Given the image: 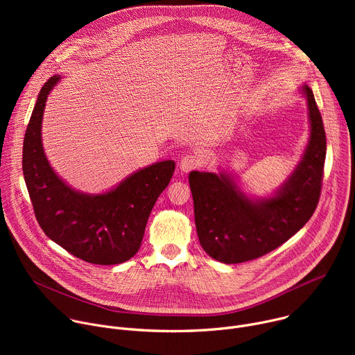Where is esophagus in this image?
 Here are the masks:
<instances>
[{"instance_id":"1","label":"esophagus","mask_w":355,"mask_h":355,"mask_svg":"<svg viewBox=\"0 0 355 355\" xmlns=\"http://www.w3.org/2000/svg\"><path fill=\"white\" fill-rule=\"evenodd\" d=\"M198 166H200V159L196 155H185L180 160V170L182 173H189L191 170L196 168Z\"/></svg>"}]
</instances>
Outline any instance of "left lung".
Here are the masks:
<instances>
[{"label": "left lung", "mask_w": 355, "mask_h": 355, "mask_svg": "<svg viewBox=\"0 0 355 355\" xmlns=\"http://www.w3.org/2000/svg\"><path fill=\"white\" fill-rule=\"evenodd\" d=\"M306 98L309 139L291 175L270 196L250 195L226 171H191L199 243L209 257L225 264L259 259L275 250L312 218L320 196L326 159V133L313 91Z\"/></svg>", "instance_id": "left-lung-1"}]
</instances>
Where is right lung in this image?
<instances>
[{
  "label": "right lung",
  "mask_w": 355,
  "mask_h": 355,
  "mask_svg": "<svg viewBox=\"0 0 355 355\" xmlns=\"http://www.w3.org/2000/svg\"><path fill=\"white\" fill-rule=\"evenodd\" d=\"M60 80L56 74L42 87L24 139L22 170L35 216L44 234L73 256L99 266L125 263L139 251L150 212L175 163L143 167L101 193L74 189L50 166L42 143L46 101Z\"/></svg>",
  "instance_id": "add662e5"
}]
</instances>
